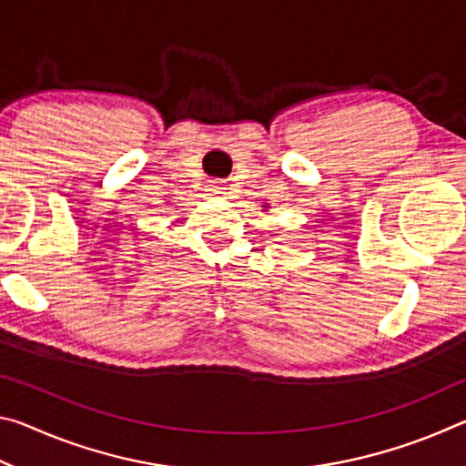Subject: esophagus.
<instances>
[{"label":"esophagus","instance_id":"obj_1","mask_svg":"<svg viewBox=\"0 0 466 466\" xmlns=\"http://www.w3.org/2000/svg\"><path fill=\"white\" fill-rule=\"evenodd\" d=\"M209 193L214 197H224L226 195V183L224 180H211Z\"/></svg>","mask_w":466,"mask_h":466}]
</instances>
